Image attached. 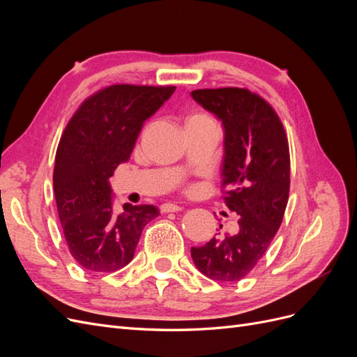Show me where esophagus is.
<instances>
[{
	"mask_svg": "<svg viewBox=\"0 0 357 357\" xmlns=\"http://www.w3.org/2000/svg\"><path fill=\"white\" fill-rule=\"evenodd\" d=\"M180 210H181V207H180V205H177V204L165 202V204L160 205V211H162V213H177V211H180Z\"/></svg>",
	"mask_w": 357,
	"mask_h": 357,
	"instance_id": "34e87169",
	"label": "esophagus"
}]
</instances>
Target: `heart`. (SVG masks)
<instances>
[{"label": "heart", "mask_w": 357, "mask_h": 357, "mask_svg": "<svg viewBox=\"0 0 357 357\" xmlns=\"http://www.w3.org/2000/svg\"><path fill=\"white\" fill-rule=\"evenodd\" d=\"M193 122H214V121L208 114L195 113V114H190L186 121V123H193Z\"/></svg>", "instance_id": "b5f03b06"}]
</instances>
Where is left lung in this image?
I'll return each instance as SVG.
<instances>
[{
	"label": "left lung",
	"instance_id": "8db88e82",
	"mask_svg": "<svg viewBox=\"0 0 357 357\" xmlns=\"http://www.w3.org/2000/svg\"><path fill=\"white\" fill-rule=\"evenodd\" d=\"M192 98L222 121L225 204L238 214V229L201 247L193 264L208 278L238 282L271 244L289 199L290 156L280 117L261 96L241 88L197 89ZM220 225V229H222Z\"/></svg>",
	"mask_w": 357,
	"mask_h": 357
}]
</instances>
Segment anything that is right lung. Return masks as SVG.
I'll list each match as a JSON object with an SVG mask.
<instances>
[{"instance_id":"right-lung-1","label":"right lung","mask_w":357,"mask_h":357,"mask_svg":"<svg viewBox=\"0 0 357 357\" xmlns=\"http://www.w3.org/2000/svg\"><path fill=\"white\" fill-rule=\"evenodd\" d=\"M176 86L113 84L74 113L56 150L53 189L70 253L89 273H113L132 261L155 205L123 204L113 211L109 178L131 158L143 123Z\"/></svg>"}]
</instances>
